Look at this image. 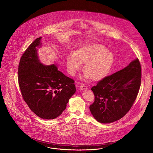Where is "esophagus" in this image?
I'll use <instances>...</instances> for the list:
<instances>
[{
    "label": "esophagus",
    "mask_w": 153,
    "mask_h": 153,
    "mask_svg": "<svg viewBox=\"0 0 153 153\" xmlns=\"http://www.w3.org/2000/svg\"><path fill=\"white\" fill-rule=\"evenodd\" d=\"M79 88H80L81 90H84V89H87L88 87L85 84H81Z\"/></svg>",
    "instance_id": "obj_1"
}]
</instances>
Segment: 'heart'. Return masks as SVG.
Masks as SVG:
<instances>
[{
  "label": "heart",
  "mask_w": 153,
  "mask_h": 153,
  "mask_svg": "<svg viewBox=\"0 0 153 153\" xmlns=\"http://www.w3.org/2000/svg\"><path fill=\"white\" fill-rule=\"evenodd\" d=\"M114 62V56L103 45L91 44L82 46L67 56L66 64L69 72L74 75L85 64V78L99 81L109 74Z\"/></svg>",
  "instance_id": "obj_1"
}]
</instances>
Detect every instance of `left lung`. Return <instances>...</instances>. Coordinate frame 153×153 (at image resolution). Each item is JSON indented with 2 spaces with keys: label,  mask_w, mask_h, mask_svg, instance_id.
Segmentation results:
<instances>
[{
  "label": "left lung",
  "mask_w": 153,
  "mask_h": 153,
  "mask_svg": "<svg viewBox=\"0 0 153 153\" xmlns=\"http://www.w3.org/2000/svg\"><path fill=\"white\" fill-rule=\"evenodd\" d=\"M138 58L125 68L105 76L91 88L95 96L89 109L95 120L110 123L123 117L131 109L141 82Z\"/></svg>",
  "instance_id": "obj_1"
}]
</instances>
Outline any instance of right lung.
Instances as JSON below:
<instances>
[{
    "label": "right lung",
    "mask_w": 153,
    "mask_h": 153,
    "mask_svg": "<svg viewBox=\"0 0 153 153\" xmlns=\"http://www.w3.org/2000/svg\"><path fill=\"white\" fill-rule=\"evenodd\" d=\"M36 39L22 55L18 66V82L23 99L37 116L46 120L59 117L76 91L74 80L58 71L57 66L44 65L38 59Z\"/></svg>",
    "instance_id": "1"
}]
</instances>
